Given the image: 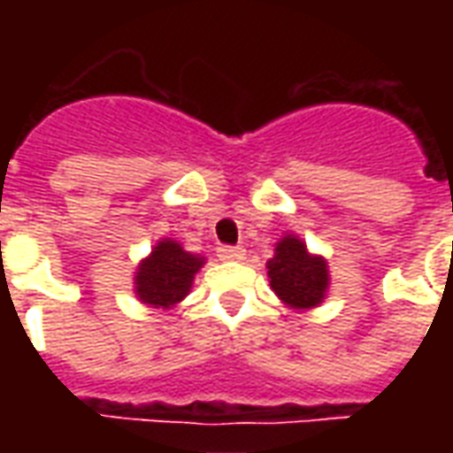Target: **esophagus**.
<instances>
[{"label":"esophagus","instance_id":"1","mask_svg":"<svg viewBox=\"0 0 453 453\" xmlns=\"http://www.w3.org/2000/svg\"><path fill=\"white\" fill-rule=\"evenodd\" d=\"M218 257L223 262H242L245 259V250L242 247H218Z\"/></svg>","mask_w":453,"mask_h":453}]
</instances>
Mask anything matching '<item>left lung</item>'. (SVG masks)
<instances>
[{
    "label": "left lung",
    "mask_w": 453,
    "mask_h": 453,
    "mask_svg": "<svg viewBox=\"0 0 453 453\" xmlns=\"http://www.w3.org/2000/svg\"><path fill=\"white\" fill-rule=\"evenodd\" d=\"M272 291L286 308L313 311L330 294V266L323 255H313L294 233L284 235L266 262Z\"/></svg>",
    "instance_id": "left-lung-1"
}]
</instances>
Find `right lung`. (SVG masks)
Returning a JSON list of instances; mask_svg holds the SVG:
<instances>
[{
	"label": "right lung",
	"mask_w": 453,
	"mask_h": 453,
	"mask_svg": "<svg viewBox=\"0 0 453 453\" xmlns=\"http://www.w3.org/2000/svg\"><path fill=\"white\" fill-rule=\"evenodd\" d=\"M206 265V257L191 255L172 237H162L133 274V294L140 303L169 311L181 303L194 286V279Z\"/></svg>",
	"instance_id": "add662e5"
}]
</instances>
